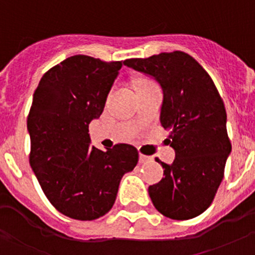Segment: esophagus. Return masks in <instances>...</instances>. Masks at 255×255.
<instances>
[{
    "instance_id": "1",
    "label": "esophagus",
    "mask_w": 255,
    "mask_h": 255,
    "mask_svg": "<svg viewBox=\"0 0 255 255\" xmlns=\"http://www.w3.org/2000/svg\"><path fill=\"white\" fill-rule=\"evenodd\" d=\"M151 160V156H148V155H144V154H139V163H149V161Z\"/></svg>"
}]
</instances>
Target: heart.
Instances as JSON below:
<instances>
[{"label":"heart","instance_id":"heart-1","mask_svg":"<svg viewBox=\"0 0 255 255\" xmlns=\"http://www.w3.org/2000/svg\"><path fill=\"white\" fill-rule=\"evenodd\" d=\"M143 82H146V81H143Z\"/></svg>","mask_w":255,"mask_h":255}]
</instances>
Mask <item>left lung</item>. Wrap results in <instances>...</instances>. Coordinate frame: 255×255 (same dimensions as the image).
Segmentation results:
<instances>
[{
    "label": "left lung",
    "instance_id": "obj_1",
    "mask_svg": "<svg viewBox=\"0 0 255 255\" xmlns=\"http://www.w3.org/2000/svg\"><path fill=\"white\" fill-rule=\"evenodd\" d=\"M126 66L151 76L163 90L160 123L175 150L161 164L164 177L148 192L156 210L171 220H190L212 204L232 145L225 104L212 79L184 51L127 59Z\"/></svg>",
    "mask_w": 255,
    "mask_h": 255
}]
</instances>
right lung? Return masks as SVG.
Masks as SVG:
<instances>
[{
  "instance_id": "1",
  "label": "right lung",
  "mask_w": 255,
  "mask_h": 255,
  "mask_svg": "<svg viewBox=\"0 0 255 255\" xmlns=\"http://www.w3.org/2000/svg\"><path fill=\"white\" fill-rule=\"evenodd\" d=\"M121 68L122 61L70 56L43 75L33 95L27 118L30 166L50 204L74 220L106 215L122 176L138 163L133 145L104 151L89 135Z\"/></svg>"
}]
</instances>
